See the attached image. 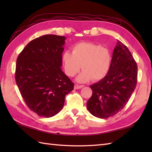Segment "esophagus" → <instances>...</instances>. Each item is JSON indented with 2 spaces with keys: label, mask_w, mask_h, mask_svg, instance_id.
I'll return each instance as SVG.
<instances>
[{
  "label": "esophagus",
  "mask_w": 152,
  "mask_h": 152,
  "mask_svg": "<svg viewBox=\"0 0 152 152\" xmlns=\"http://www.w3.org/2000/svg\"><path fill=\"white\" fill-rule=\"evenodd\" d=\"M83 87V86H80L78 84H75L74 85V89H81Z\"/></svg>",
  "instance_id": "esophagus-1"
}]
</instances>
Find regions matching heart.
Returning a JSON list of instances; mask_svg holds the SVG:
<instances>
[{
  "label": "heart",
  "mask_w": 152,
  "mask_h": 152,
  "mask_svg": "<svg viewBox=\"0 0 152 152\" xmlns=\"http://www.w3.org/2000/svg\"><path fill=\"white\" fill-rule=\"evenodd\" d=\"M62 61L66 75L73 77L83 70L77 78L79 82H87L92 80L99 81L108 74L110 68L112 56L108 48L91 42H80L72 47L70 53H63Z\"/></svg>",
  "instance_id": "b5f03b06"
}]
</instances>
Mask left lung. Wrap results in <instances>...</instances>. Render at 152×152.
I'll return each mask as SVG.
<instances>
[{"label": "left lung", "instance_id": "1", "mask_svg": "<svg viewBox=\"0 0 152 152\" xmlns=\"http://www.w3.org/2000/svg\"><path fill=\"white\" fill-rule=\"evenodd\" d=\"M137 70V63L129 50L118 40L108 74L90 86L93 93L87 102L89 112L96 118L106 119L121 111L136 88Z\"/></svg>", "mask_w": 152, "mask_h": 152}]
</instances>
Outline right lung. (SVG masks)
Segmentation results:
<instances>
[{
    "mask_svg": "<svg viewBox=\"0 0 152 152\" xmlns=\"http://www.w3.org/2000/svg\"><path fill=\"white\" fill-rule=\"evenodd\" d=\"M66 38L46 34L31 41L16 61L15 82L25 102L40 116L50 118L63 108L74 83L61 69Z\"/></svg>",
    "mask_w": 152,
    "mask_h": 152,
    "instance_id": "1",
    "label": "right lung"
}]
</instances>
